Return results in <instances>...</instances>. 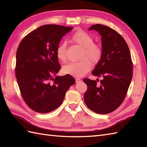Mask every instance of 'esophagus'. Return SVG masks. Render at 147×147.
Returning <instances> with one entry per match:
<instances>
[{
  "instance_id": "1",
  "label": "esophagus",
  "mask_w": 147,
  "mask_h": 147,
  "mask_svg": "<svg viewBox=\"0 0 147 147\" xmlns=\"http://www.w3.org/2000/svg\"><path fill=\"white\" fill-rule=\"evenodd\" d=\"M82 82V80L80 79V78H76V83H79V82Z\"/></svg>"
}]
</instances>
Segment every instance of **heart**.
Listing matches in <instances>:
<instances>
[{
	"label": "heart",
	"mask_w": 147,
	"mask_h": 147,
	"mask_svg": "<svg viewBox=\"0 0 147 147\" xmlns=\"http://www.w3.org/2000/svg\"><path fill=\"white\" fill-rule=\"evenodd\" d=\"M72 40L83 47L81 54L82 61L69 62L62 68L63 73L69 75L82 77L91 69L92 64H97L100 61L103 54L102 47L93 42V36L83 30L77 31L71 37ZM56 55L59 61H65L67 59V47L65 43H61L56 49Z\"/></svg>",
	"instance_id": "obj_1"
}]
</instances>
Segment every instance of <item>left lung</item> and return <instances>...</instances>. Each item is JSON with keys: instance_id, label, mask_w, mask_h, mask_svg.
I'll use <instances>...</instances> for the list:
<instances>
[{"instance_id": "1", "label": "left lung", "mask_w": 147, "mask_h": 147, "mask_svg": "<svg viewBox=\"0 0 147 147\" xmlns=\"http://www.w3.org/2000/svg\"><path fill=\"white\" fill-rule=\"evenodd\" d=\"M95 30L102 36V57L92 71L98 80L83 79L87 85L85 102L95 113L105 114L115 111L125 98L133 76V62L128 45L119 33L111 28L96 24Z\"/></svg>"}]
</instances>
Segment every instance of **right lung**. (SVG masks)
<instances>
[{
    "label": "right lung",
    "instance_id": "add662e5",
    "mask_svg": "<svg viewBox=\"0 0 147 147\" xmlns=\"http://www.w3.org/2000/svg\"><path fill=\"white\" fill-rule=\"evenodd\" d=\"M72 29L43 25L24 36L18 46L16 78L24 102L36 112L48 113L58 108L75 83L69 74L55 76L61 69L56 49L62 36Z\"/></svg>",
    "mask_w": 147,
    "mask_h": 147
}]
</instances>
